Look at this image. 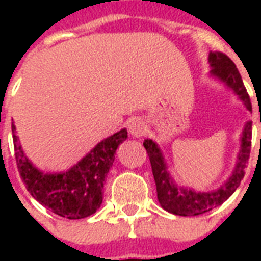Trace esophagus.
I'll return each mask as SVG.
<instances>
[{
    "label": "esophagus",
    "instance_id": "34e87169",
    "mask_svg": "<svg viewBox=\"0 0 261 261\" xmlns=\"http://www.w3.org/2000/svg\"><path fill=\"white\" fill-rule=\"evenodd\" d=\"M128 133L135 138H141L143 135L146 134V126L142 119L135 118L128 123Z\"/></svg>",
    "mask_w": 261,
    "mask_h": 261
}]
</instances>
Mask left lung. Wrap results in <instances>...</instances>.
Segmentation results:
<instances>
[{
	"instance_id": "obj_1",
	"label": "left lung",
	"mask_w": 261,
	"mask_h": 261,
	"mask_svg": "<svg viewBox=\"0 0 261 261\" xmlns=\"http://www.w3.org/2000/svg\"><path fill=\"white\" fill-rule=\"evenodd\" d=\"M208 62L211 66V77L218 79L227 88H230L244 102V106L247 107V110L252 111L249 94L244 87L243 79L233 61L223 53L215 51L208 54ZM251 143L252 122H247L243 130V137H241V149L237 155L236 167L230 177L227 178L218 190L199 192L191 188L177 186L168 172L167 163L160 150L159 145L151 139H145L143 146L146 149L149 160H150L151 171H153L155 187H157V198L161 207L174 215L192 217V215L204 214L215 207L221 206L225 200L230 198L231 194L237 190V187L244 178L245 168H247L249 154H251Z\"/></svg>"
}]
</instances>
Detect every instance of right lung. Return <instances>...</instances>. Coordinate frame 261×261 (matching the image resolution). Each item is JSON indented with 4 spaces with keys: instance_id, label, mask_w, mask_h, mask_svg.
<instances>
[{
    "instance_id": "add662e5",
    "label": "right lung",
    "mask_w": 261,
    "mask_h": 261,
    "mask_svg": "<svg viewBox=\"0 0 261 261\" xmlns=\"http://www.w3.org/2000/svg\"><path fill=\"white\" fill-rule=\"evenodd\" d=\"M14 154L18 173L27 190L40 204L67 219L87 218L102 203L107 173L115 161L116 149L127 138V130L98 142L81 161L62 173H43L22 153L12 123Z\"/></svg>"
}]
</instances>
